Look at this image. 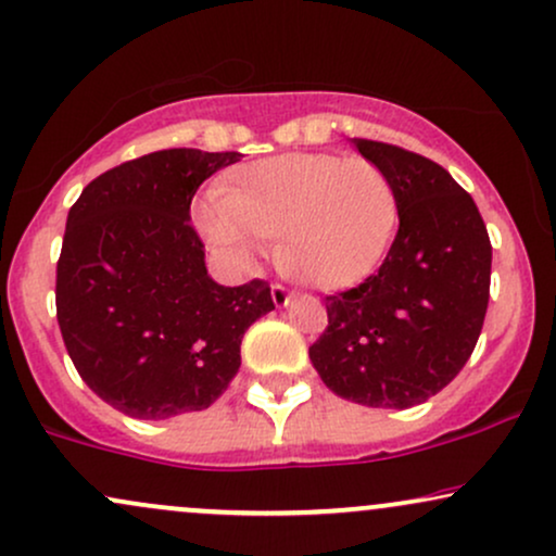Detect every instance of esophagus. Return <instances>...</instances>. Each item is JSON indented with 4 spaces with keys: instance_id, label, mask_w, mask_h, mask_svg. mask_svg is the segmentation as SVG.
<instances>
[{
    "instance_id": "obj_1",
    "label": "esophagus",
    "mask_w": 556,
    "mask_h": 556,
    "mask_svg": "<svg viewBox=\"0 0 556 556\" xmlns=\"http://www.w3.org/2000/svg\"><path fill=\"white\" fill-rule=\"evenodd\" d=\"M271 300H274V305H277V307H285V305H290L292 300H295V295H292L290 290H285L282 285H271Z\"/></svg>"
}]
</instances>
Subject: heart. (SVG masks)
I'll list each match as a JSON object with an SVG mask.
<instances>
[{"label":"heart","instance_id":"1","mask_svg":"<svg viewBox=\"0 0 556 556\" xmlns=\"http://www.w3.org/2000/svg\"><path fill=\"white\" fill-rule=\"evenodd\" d=\"M206 240L249 269L261 238H277V258L318 287L363 279L396 227V193L376 163L326 152H292L238 170L217 202L199 206Z\"/></svg>","mask_w":556,"mask_h":556}]
</instances>
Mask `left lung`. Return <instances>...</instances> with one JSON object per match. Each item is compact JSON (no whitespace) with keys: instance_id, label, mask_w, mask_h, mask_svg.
<instances>
[{"instance_id":"1","label":"left lung","mask_w":556,"mask_h":556,"mask_svg":"<svg viewBox=\"0 0 556 556\" xmlns=\"http://www.w3.org/2000/svg\"><path fill=\"white\" fill-rule=\"evenodd\" d=\"M354 147L391 180L399 232L376 274L326 295L329 326L307 354L337 396L409 409L443 391L477 346L492 243L471 193L443 165L372 139Z\"/></svg>"}]
</instances>
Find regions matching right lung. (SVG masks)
I'll return each mask as SVG.
<instances>
[{"instance_id":"1","label":"right lung","mask_w":556,"mask_h":556,"mask_svg":"<svg viewBox=\"0 0 556 556\" xmlns=\"http://www.w3.org/2000/svg\"><path fill=\"white\" fill-rule=\"evenodd\" d=\"M240 152L178 147L105 170L66 217L56 320L79 378L134 419L202 412L240 367V342L274 311L264 279L206 274L191 199Z\"/></svg>"}]
</instances>
